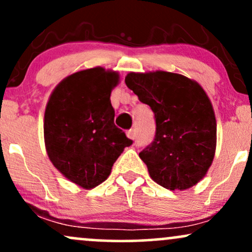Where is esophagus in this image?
I'll return each mask as SVG.
<instances>
[{"label": "esophagus", "instance_id": "34e87169", "mask_svg": "<svg viewBox=\"0 0 252 252\" xmlns=\"http://www.w3.org/2000/svg\"><path fill=\"white\" fill-rule=\"evenodd\" d=\"M126 136H128L129 138H131V140H135V136H136V134H135V129H130V130H128V131H126Z\"/></svg>", "mask_w": 252, "mask_h": 252}]
</instances>
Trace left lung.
I'll return each instance as SVG.
<instances>
[{"mask_svg":"<svg viewBox=\"0 0 252 252\" xmlns=\"http://www.w3.org/2000/svg\"><path fill=\"white\" fill-rule=\"evenodd\" d=\"M126 84L154 112V140L140 153L150 178L170 190L194 186L216 152V116L207 94L198 83L172 72H131Z\"/></svg>","mask_w":252,"mask_h":252,"instance_id":"1","label":"left lung"}]
</instances>
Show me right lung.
Returning <instances> with one entry per match:
<instances>
[{"label": "right lung", "instance_id": "right-lung-1", "mask_svg": "<svg viewBox=\"0 0 252 252\" xmlns=\"http://www.w3.org/2000/svg\"><path fill=\"white\" fill-rule=\"evenodd\" d=\"M116 72L102 67L71 74L54 89L45 111L43 134L54 167L83 189L102 184L123 149L132 144L115 126L110 94Z\"/></svg>", "mask_w": 252, "mask_h": 252}]
</instances>
